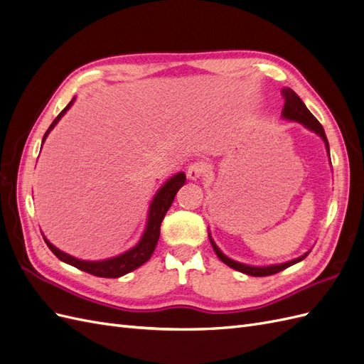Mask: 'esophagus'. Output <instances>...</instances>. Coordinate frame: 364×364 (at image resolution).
Segmentation results:
<instances>
[{"instance_id": "obj_1", "label": "esophagus", "mask_w": 364, "mask_h": 364, "mask_svg": "<svg viewBox=\"0 0 364 364\" xmlns=\"http://www.w3.org/2000/svg\"><path fill=\"white\" fill-rule=\"evenodd\" d=\"M205 173H206V164L202 162V161L191 164L190 167H188V170H186V176H188L190 181L200 179Z\"/></svg>"}]
</instances>
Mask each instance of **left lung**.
Here are the masks:
<instances>
[{"instance_id":"obj_1","label":"left lung","mask_w":364,"mask_h":364,"mask_svg":"<svg viewBox=\"0 0 364 364\" xmlns=\"http://www.w3.org/2000/svg\"><path fill=\"white\" fill-rule=\"evenodd\" d=\"M282 95H284V109H282V118L284 119H289V121H296V123H301L305 129L314 132L316 135L321 136L325 142V149H326V153L329 156V144H328V139H326V135H325V130L322 127V124L318 123V121L316 119V117L308 111V107L305 106V103L301 100L299 95H297L293 90H290V87H284L282 90ZM329 162H331V158H329ZM208 237H209V241H211V246L214 249V252L217 253V257L222 259L226 266H229L230 269L234 270H238L241 273H246V274H250V277H269V274H274L278 272H282L284 269H287L290 266H293V264L302 261L308 253L311 252V249L305 252L304 255L297 257L294 259H290V261H285V262H281V264H270V266H250V264H245V262H238L232 258L226 257L225 253L220 250V247L215 245V241L213 240L211 237V232H209L208 229Z\"/></svg>"}]
</instances>
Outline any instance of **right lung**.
<instances>
[{"label": "right lung", "instance_id": "1", "mask_svg": "<svg viewBox=\"0 0 364 364\" xmlns=\"http://www.w3.org/2000/svg\"><path fill=\"white\" fill-rule=\"evenodd\" d=\"M74 100H75V97L68 103V106L65 107L63 111L58 115V118L53 121L51 126L46 132V135H43L42 144L46 142L48 134L54 129V126L59 123V119L65 114H67L68 109L73 106ZM185 181H186V176H185L183 171H181L178 174L171 176V178L161 186V188L156 191L155 197H153L151 202H150L146 229H144V232H142L139 241L134 247H130L129 250L119 253V255H117V257L100 259V261L79 259V258L70 255V253L62 252L56 246H53L46 237H43V235L42 237H43V240H46L47 246L50 247V250L54 253V255H56L60 261L70 264V266H74V267H77L79 270H83L86 273H91V274H94V277L119 278V277H123V274L138 269L139 266H142V264L150 259L151 253L155 252V247L158 245L162 220L170 209V206L174 200L176 193H178L182 188Z\"/></svg>", "mask_w": 364, "mask_h": 364}]
</instances>
